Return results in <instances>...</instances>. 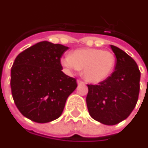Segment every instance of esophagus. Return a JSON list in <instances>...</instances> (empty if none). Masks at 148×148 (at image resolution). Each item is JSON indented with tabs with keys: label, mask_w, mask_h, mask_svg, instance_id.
I'll list each match as a JSON object with an SVG mask.
<instances>
[{
	"label": "esophagus",
	"mask_w": 148,
	"mask_h": 148,
	"mask_svg": "<svg viewBox=\"0 0 148 148\" xmlns=\"http://www.w3.org/2000/svg\"><path fill=\"white\" fill-rule=\"evenodd\" d=\"M77 84H84V82H82V81H81V80H77Z\"/></svg>",
	"instance_id": "1"
}]
</instances>
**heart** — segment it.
Wrapping results in <instances>:
<instances>
[{"label": "heart", "mask_w": 148, "mask_h": 148, "mask_svg": "<svg viewBox=\"0 0 148 148\" xmlns=\"http://www.w3.org/2000/svg\"><path fill=\"white\" fill-rule=\"evenodd\" d=\"M61 65L69 71L83 69V75L88 82L99 83L112 73L116 57L109 50L95 48L80 49L63 57Z\"/></svg>", "instance_id": "b5f03b06"}]
</instances>
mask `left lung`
Here are the masks:
<instances>
[{"label":"left lung","instance_id":"obj_1","mask_svg":"<svg viewBox=\"0 0 148 148\" xmlns=\"http://www.w3.org/2000/svg\"><path fill=\"white\" fill-rule=\"evenodd\" d=\"M116 56L114 72L99 84H88L86 102L90 116L106 125H116L129 116L136 106L140 72L131 56L111 45Z\"/></svg>","mask_w":148,"mask_h":148}]
</instances>
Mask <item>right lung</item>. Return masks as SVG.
Returning a JSON list of instances; mask_svg holds the SVG:
<instances>
[{
  "label": "right lung",
  "mask_w": 148,
  "mask_h": 148,
  "mask_svg": "<svg viewBox=\"0 0 148 148\" xmlns=\"http://www.w3.org/2000/svg\"><path fill=\"white\" fill-rule=\"evenodd\" d=\"M68 47L39 42L19 53L11 71V94L21 114L45 123L61 116L76 79L64 74L60 64Z\"/></svg>",
  "instance_id": "right-lung-1"
}]
</instances>
